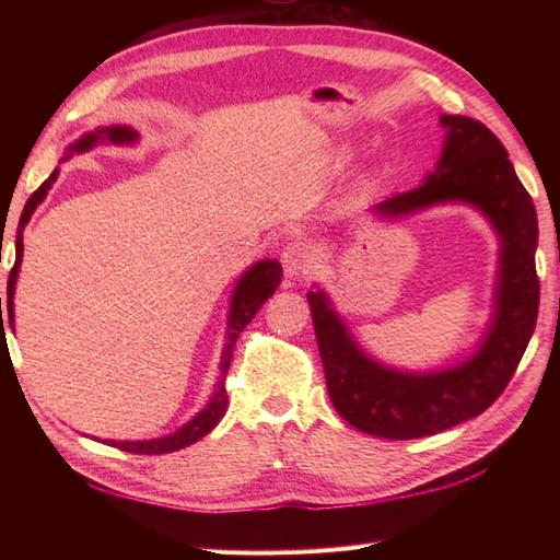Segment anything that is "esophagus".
Returning a JSON list of instances; mask_svg holds the SVG:
<instances>
[{"label": "esophagus", "instance_id": "esophagus-1", "mask_svg": "<svg viewBox=\"0 0 560 560\" xmlns=\"http://www.w3.org/2000/svg\"><path fill=\"white\" fill-rule=\"evenodd\" d=\"M283 269H287L289 277H305L315 269V253L311 245H305L301 241H293L287 247H283Z\"/></svg>", "mask_w": 560, "mask_h": 560}]
</instances>
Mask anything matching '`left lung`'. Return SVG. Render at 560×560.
<instances>
[{"label": "left lung", "mask_w": 560, "mask_h": 560, "mask_svg": "<svg viewBox=\"0 0 560 560\" xmlns=\"http://www.w3.org/2000/svg\"><path fill=\"white\" fill-rule=\"evenodd\" d=\"M447 127L435 173L375 207L399 217L438 201H469L501 233V281L495 319L481 351L452 371L411 375L387 371L363 355L331 311L323 291L307 293L331 404L343 421L387 440L435 435L483 413L503 395L532 339L539 313L537 211L489 127L464 115H443Z\"/></svg>", "instance_id": "left-lung-1"}]
</instances>
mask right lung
Segmentation results:
<instances>
[{
  "mask_svg": "<svg viewBox=\"0 0 560 560\" xmlns=\"http://www.w3.org/2000/svg\"><path fill=\"white\" fill-rule=\"evenodd\" d=\"M108 139L113 144H127V141H135L137 132H132L129 127H105L98 129V132L86 135L83 139H79L74 147H69L67 156L71 153H79V151H86L93 144H98V141ZM57 180V171H52V175L47 177V180L35 189V192L28 197L26 207L21 211V219H19V229H16V261L14 267L9 271V281H7V315H9V325H14V283L19 277V265H21V255H23V229H26V223L31 219V213L35 211V207L40 205L45 199L47 189L52 187V183ZM281 283V265L273 259H265L249 269L245 277L237 281L235 287V295H233V305H231V319H229V335H225V347L221 353V377H219V385L217 392H213L211 401L207 404V409H201L192 421L187 425H183L180 431H175L173 435H165L159 440H137V443H117V440H110L108 445L122 450V452H135V455H165V452H175V450H183L187 445L197 443L199 438H205L213 425H217L225 409H229V392H225V375H229V368L233 361V349H235V341L241 337V331L253 323V317L257 315V311L269 295L279 289ZM0 319H2V299H0ZM4 323V319H2Z\"/></svg>",
  "mask_w": 560,
  "mask_h": 560,
  "instance_id": "1",
  "label": "right lung"
}]
</instances>
